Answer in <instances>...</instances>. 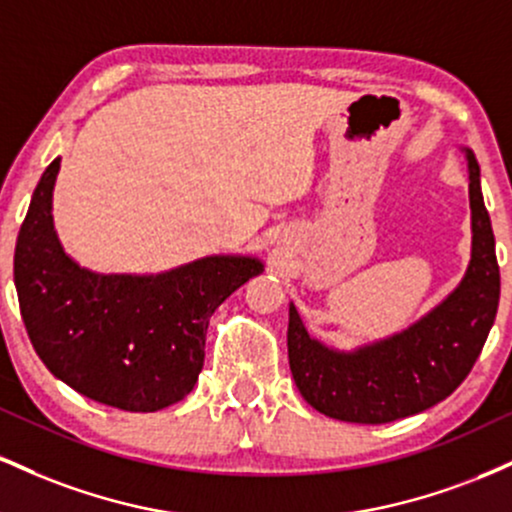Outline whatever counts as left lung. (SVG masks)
<instances>
[{"label": "left lung", "instance_id": "8db88e82", "mask_svg": "<svg viewBox=\"0 0 512 512\" xmlns=\"http://www.w3.org/2000/svg\"><path fill=\"white\" fill-rule=\"evenodd\" d=\"M472 260L462 284L409 330L363 349H327L305 332L296 308H289V363L296 387L310 407L351 424H390L419 414L450 397L484 349L498 296L489 211L479 185V163L467 149Z\"/></svg>", "mask_w": 512, "mask_h": 512}]
</instances>
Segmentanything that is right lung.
Instances as JSON below:
<instances>
[{"mask_svg":"<svg viewBox=\"0 0 512 512\" xmlns=\"http://www.w3.org/2000/svg\"><path fill=\"white\" fill-rule=\"evenodd\" d=\"M57 170L60 158L35 187L14 252L35 354L55 378L108 407L158 411L180 402L204 366L209 317L262 262L216 255L156 276L81 269L52 231Z\"/></svg>","mask_w":512,"mask_h":512,"instance_id":"right-lung-1","label":"right lung"}]
</instances>
